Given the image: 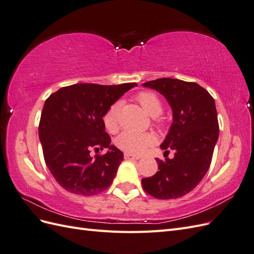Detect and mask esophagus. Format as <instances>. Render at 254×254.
<instances>
[{"label":"esophagus","mask_w":254,"mask_h":254,"mask_svg":"<svg viewBox=\"0 0 254 254\" xmlns=\"http://www.w3.org/2000/svg\"><path fill=\"white\" fill-rule=\"evenodd\" d=\"M124 158H125V159H128V160H139V159H140L139 157L133 156V155H131V153H128V152H125V153H124Z\"/></svg>","instance_id":"34e87169"}]
</instances>
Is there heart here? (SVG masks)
I'll use <instances>...</instances> for the list:
<instances>
[{"label":"heart","instance_id":"heart-1","mask_svg":"<svg viewBox=\"0 0 254 254\" xmlns=\"http://www.w3.org/2000/svg\"><path fill=\"white\" fill-rule=\"evenodd\" d=\"M136 101L139 102L144 111L153 118V123L155 125L161 127L164 125V120L160 118L159 115L162 113V102L152 92H141L136 96ZM120 103H114L110 108L107 110L104 114L103 122L104 126L107 129V131L111 133L117 132L119 130V111H120ZM155 137L150 133H137L132 131H124L122 132L115 140V145L121 150L132 153V155H140L146 148L150 146Z\"/></svg>","mask_w":254,"mask_h":254}]
</instances>
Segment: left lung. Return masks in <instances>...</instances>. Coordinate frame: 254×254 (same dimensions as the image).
<instances>
[{
  "mask_svg": "<svg viewBox=\"0 0 254 254\" xmlns=\"http://www.w3.org/2000/svg\"><path fill=\"white\" fill-rule=\"evenodd\" d=\"M173 109V123L161 148L175 151L173 159H156L159 172L142 179L146 193L159 199L179 198L193 190L210 168L219 134L214 98L196 82L174 78L147 81ZM164 152V153H165Z\"/></svg>",
  "mask_w": 254,
  "mask_h": 254,
  "instance_id": "1",
  "label": "left lung"
}]
</instances>
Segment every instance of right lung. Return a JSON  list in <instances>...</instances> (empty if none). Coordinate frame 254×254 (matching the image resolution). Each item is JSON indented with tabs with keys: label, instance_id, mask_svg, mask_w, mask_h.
Here are the masks:
<instances>
[{
	"label": "right lung",
	"instance_id": "obj_1",
	"mask_svg": "<svg viewBox=\"0 0 254 254\" xmlns=\"http://www.w3.org/2000/svg\"><path fill=\"white\" fill-rule=\"evenodd\" d=\"M135 82L118 86L75 83L45 101L39 123L45 164L61 188L76 195H96L110 187L123 152L111 145L103 118ZM108 148L105 155L91 150Z\"/></svg>",
	"mask_w": 254,
	"mask_h": 254
}]
</instances>
